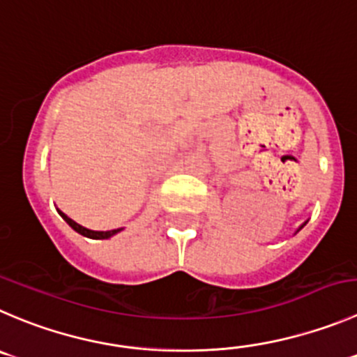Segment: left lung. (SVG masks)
I'll return each instance as SVG.
<instances>
[{"mask_svg":"<svg viewBox=\"0 0 357 357\" xmlns=\"http://www.w3.org/2000/svg\"><path fill=\"white\" fill-rule=\"evenodd\" d=\"M305 224H307V222H303V224H301V226H300V229H301V227H303V226H305ZM300 229H298V231H300Z\"/></svg>","mask_w":357,"mask_h":357,"instance_id":"obj_1","label":"left lung"}]
</instances>
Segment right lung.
<instances>
[{
    "mask_svg": "<svg viewBox=\"0 0 357 357\" xmlns=\"http://www.w3.org/2000/svg\"><path fill=\"white\" fill-rule=\"evenodd\" d=\"M57 212H59V215L63 217V219L66 220V222L70 224L71 227H73L75 231L80 233V235H82V236H87V238H93V240H108V238H110V236L117 235L119 231H122V227H117V229H110V231H93V229H87V227L80 226L79 222H75L73 219H70V217H68L66 213L61 212V210H57Z\"/></svg>",
    "mask_w": 357,
    "mask_h": 357,
    "instance_id": "right-lung-1",
    "label": "right lung"
}]
</instances>
